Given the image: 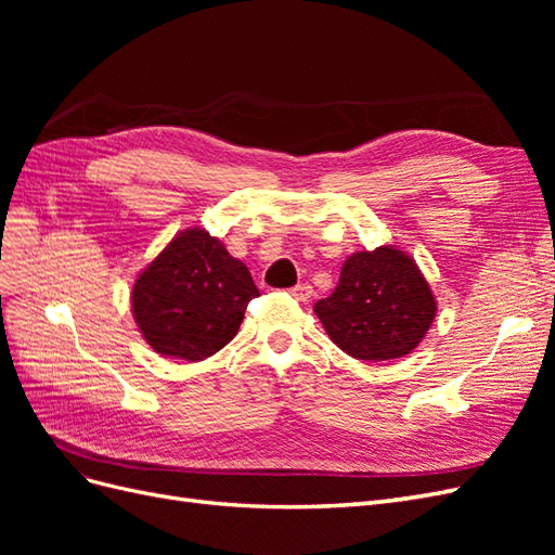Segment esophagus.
Masks as SVG:
<instances>
[{
	"instance_id": "obj_1",
	"label": "esophagus",
	"mask_w": 555,
	"mask_h": 555,
	"mask_svg": "<svg viewBox=\"0 0 555 555\" xmlns=\"http://www.w3.org/2000/svg\"><path fill=\"white\" fill-rule=\"evenodd\" d=\"M292 296L296 300H310L312 298V287H310V284H296V287L292 289Z\"/></svg>"
}]
</instances>
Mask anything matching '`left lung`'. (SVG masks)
I'll use <instances>...</instances> for the list:
<instances>
[{"mask_svg":"<svg viewBox=\"0 0 555 555\" xmlns=\"http://www.w3.org/2000/svg\"><path fill=\"white\" fill-rule=\"evenodd\" d=\"M435 310L414 259L391 245L351 255L335 292L314 304L331 340L361 361L410 354L430 328Z\"/></svg>","mask_w":555,"mask_h":555,"instance_id":"obj_1","label":"left lung"}]
</instances>
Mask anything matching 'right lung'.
<instances>
[{
    "instance_id": "obj_1",
    "label": "right lung",
    "mask_w": 555,
    "mask_h": 555,
    "mask_svg": "<svg viewBox=\"0 0 555 555\" xmlns=\"http://www.w3.org/2000/svg\"><path fill=\"white\" fill-rule=\"evenodd\" d=\"M257 296L243 261L204 229H188L139 275L131 308L155 351L201 361L238 333L247 304Z\"/></svg>"
}]
</instances>
